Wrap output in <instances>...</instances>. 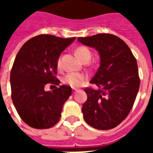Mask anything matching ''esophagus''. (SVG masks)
Segmentation results:
<instances>
[{
    "instance_id": "1",
    "label": "esophagus",
    "mask_w": 153,
    "mask_h": 153,
    "mask_svg": "<svg viewBox=\"0 0 153 153\" xmlns=\"http://www.w3.org/2000/svg\"><path fill=\"white\" fill-rule=\"evenodd\" d=\"M76 91H78V89H77V88H73V92H74V93H75V92H76Z\"/></svg>"
}]
</instances>
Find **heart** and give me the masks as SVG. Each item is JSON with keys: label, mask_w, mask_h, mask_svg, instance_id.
Masks as SVG:
<instances>
[{"label": "heart", "mask_w": 153, "mask_h": 153, "mask_svg": "<svg viewBox=\"0 0 153 153\" xmlns=\"http://www.w3.org/2000/svg\"><path fill=\"white\" fill-rule=\"evenodd\" d=\"M75 55L77 57L81 60L82 61L85 60H89L92 56L91 51L86 47H79L75 49ZM57 68L60 67V58L59 57L56 62ZM88 79L85 74L83 73H76V72H70V73L66 74L62 79V82L65 84L70 85L72 88H78L83 85V83L85 82Z\"/></svg>", "instance_id": "heart-1"}]
</instances>
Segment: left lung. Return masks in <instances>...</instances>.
<instances>
[{"mask_svg": "<svg viewBox=\"0 0 153 153\" xmlns=\"http://www.w3.org/2000/svg\"><path fill=\"white\" fill-rule=\"evenodd\" d=\"M78 40L96 48L101 59L99 69L90 81L98 89H84L88 96L82 107L84 120L97 129L115 128L128 116L139 89L136 58L124 41L111 33Z\"/></svg>", "mask_w": 153, "mask_h": 153, "instance_id": "8db88e82", "label": "left lung"}]
</instances>
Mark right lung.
<instances>
[{
    "label": "right lung",
    "instance_id": "1",
    "mask_svg": "<svg viewBox=\"0 0 153 153\" xmlns=\"http://www.w3.org/2000/svg\"><path fill=\"white\" fill-rule=\"evenodd\" d=\"M74 40L38 35L27 41L16 55L10 71L11 98L20 118L32 128H51L60 120L64 103L72 89L61 85L46 92L44 88L48 83L60 84L57 60Z\"/></svg>",
    "mask_w": 153,
    "mask_h": 153
}]
</instances>
